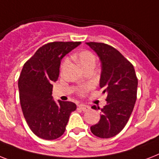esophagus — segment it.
<instances>
[{
  "label": "esophagus",
  "instance_id": "esophagus-1",
  "mask_svg": "<svg viewBox=\"0 0 159 159\" xmlns=\"http://www.w3.org/2000/svg\"><path fill=\"white\" fill-rule=\"evenodd\" d=\"M78 107H79L80 109H81V110H82V111H90V106H86V105H83V104H81V105H79V106H78Z\"/></svg>",
  "mask_w": 159,
  "mask_h": 159
}]
</instances>
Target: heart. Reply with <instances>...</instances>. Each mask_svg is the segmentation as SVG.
<instances>
[{
    "instance_id": "heart-1",
    "label": "heart",
    "mask_w": 159,
    "mask_h": 159,
    "mask_svg": "<svg viewBox=\"0 0 159 159\" xmlns=\"http://www.w3.org/2000/svg\"><path fill=\"white\" fill-rule=\"evenodd\" d=\"M75 60L77 61L81 67H82L83 68H86V67H91V66H94L96 65V57L95 55L90 52V51L84 50L80 52L77 54H76L74 56ZM67 64V59H65L63 61V62L61 65V69L63 70L66 67ZM87 90V87H84V88H82L80 92L83 93Z\"/></svg>"
}]
</instances>
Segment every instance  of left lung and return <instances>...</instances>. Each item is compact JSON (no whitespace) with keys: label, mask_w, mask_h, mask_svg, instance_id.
Returning <instances> with one entry per match:
<instances>
[{"label":"left lung","mask_w":159,"mask_h":159,"mask_svg":"<svg viewBox=\"0 0 159 159\" xmlns=\"http://www.w3.org/2000/svg\"><path fill=\"white\" fill-rule=\"evenodd\" d=\"M102 63L100 87L106 93V105L101 110L99 122L91 127L94 135L102 139L119 134L128 122L137 97L138 79L134 66L113 47L103 43H86ZM95 110L99 107L93 106Z\"/></svg>","instance_id":"1"}]
</instances>
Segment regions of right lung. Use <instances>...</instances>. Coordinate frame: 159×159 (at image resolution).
I'll return each instance as SVG.
<instances>
[{"label":"right lung","instance_id":"right-lung-1","mask_svg":"<svg viewBox=\"0 0 159 159\" xmlns=\"http://www.w3.org/2000/svg\"><path fill=\"white\" fill-rule=\"evenodd\" d=\"M81 42H53L42 46L25 63L18 81L20 102L29 127L46 140L64 133L70 114L77 109L71 102H56L53 83L59 76L61 60Z\"/></svg>","mask_w":159,"mask_h":159}]
</instances>
